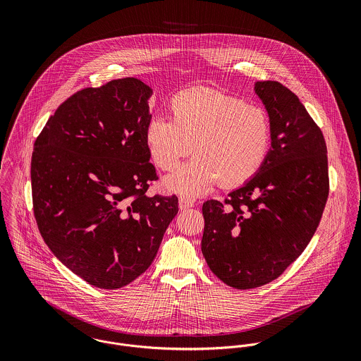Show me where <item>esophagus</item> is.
I'll return each mask as SVG.
<instances>
[{
  "mask_svg": "<svg viewBox=\"0 0 361 361\" xmlns=\"http://www.w3.org/2000/svg\"><path fill=\"white\" fill-rule=\"evenodd\" d=\"M192 207H195V202L192 200V199H189V197H179V208L182 209V211H185V209H188V208H192Z\"/></svg>",
  "mask_w": 361,
  "mask_h": 361,
  "instance_id": "esophagus-1",
  "label": "esophagus"
}]
</instances>
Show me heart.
<instances>
[{"instance_id": "obj_1", "label": "heart", "mask_w": 361, "mask_h": 361, "mask_svg": "<svg viewBox=\"0 0 361 361\" xmlns=\"http://www.w3.org/2000/svg\"><path fill=\"white\" fill-rule=\"evenodd\" d=\"M171 119L153 115L145 142L155 165L172 171L192 152L197 157L166 178L165 188L183 196H200L216 182L236 188L261 168L269 147L267 112L242 99L208 87L178 92L169 100Z\"/></svg>"}]
</instances>
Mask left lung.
<instances>
[{
  "mask_svg": "<svg viewBox=\"0 0 361 361\" xmlns=\"http://www.w3.org/2000/svg\"><path fill=\"white\" fill-rule=\"evenodd\" d=\"M255 92L269 116L271 149L224 203L203 204V256L235 289L276 279L303 253L329 193L326 145L299 97L275 80L257 82Z\"/></svg>",
  "mask_w": 361,
  "mask_h": 361,
  "instance_id": "8db88e82",
  "label": "left lung"
}]
</instances>
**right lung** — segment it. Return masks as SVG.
Masks as SVG:
<instances>
[{
  "instance_id": "obj_1",
  "label": "right lung",
  "mask_w": 361,
  "mask_h": 361,
  "mask_svg": "<svg viewBox=\"0 0 361 361\" xmlns=\"http://www.w3.org/2000/svg\"><path fill=\"white\" fill-rule=\"evenodd\" d=\"M150 86L136 78L87 87L50 116L35 142L32 195L39 231L66 268L119 289L153 262L178 197H150L145 142Z\"/></svg>"
}]
</instances>
